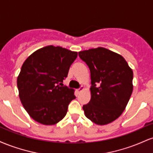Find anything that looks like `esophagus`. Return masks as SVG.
Here are the masks:
<instances>
[{
  "instance_id": "34e87169",
  "label": "esophagus",
  "mask_w": 153,
  "mask_h": 153,
  "mask_svg": "<svg viewBox=\"0 0 153 153\" xmlns=\"http://www.w3.org/2000/svg\"><path fill=\"white\" fill-rule=\"evenodd\" d=\"M83 90H84V87L83 86H81L80 88H79L77 91H78V93H80V92H81V91H82Z\"/></svg>"
}]
</instances>
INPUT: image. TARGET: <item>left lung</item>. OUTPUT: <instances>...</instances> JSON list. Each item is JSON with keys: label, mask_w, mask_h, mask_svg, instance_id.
<instances>
[{"label": "left lung", "mask_w": 153, "mask_h": 153, "mask_svg": "<svg viewBox=\"0 0 153 153\" xmlns=\"http://www.w3.org/2000/svg\"><path fill=\"white\" fill-rule=\"evenodd\" d=\"M78 54L91 72V98L82 106L85 117L99 125L109 124L120 117L129 102L132 70L122 55L103 47Z\"/></svg>", "instance_id": "obj_1"}]
</instances>
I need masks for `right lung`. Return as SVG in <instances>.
<instances>
[{
    "instance_id": "add662e5",
    "label": "right lung",
    "mask_w": 153,
    "mask_h": 153,
    "mask_svg": "<svg viewBox=\"0 0 153 153\" xmlns=\"http://www.w3.org/2000/svg\"><path fill=\"white\" fill-rule=\"evenodd\" d=\"M77 56V52L50 45L35 51L22 65L17 78L19 98L36 122L53 125L65 117L75 96L62 82Z\"/></svg>"
}]
</instances>
